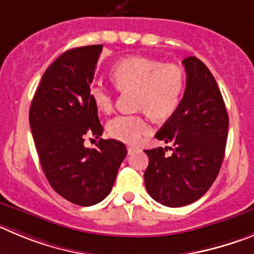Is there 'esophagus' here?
I'll return each instance as SVG.
<instances>
[{"mask_svg": "<svg viewBox=\"0 0 254 254\" xmlns=\"http://www.w3.org/2000/svg\"><path fill=\"white\" fill-rule=\"evenodd\" d=\"M136 150H138V148L134 147V145H127V153H129V154L136 152Z\"/></svg>", "mask_w": 254, "mask_h": 254, "instance_id": "obj_1", "label": "esophagus"}]
</instances>
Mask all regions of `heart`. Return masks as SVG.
Returning a JSON list of instances; mask_svg holds the SVG:
<instances>
[{
  "label": "heart",
  "mask_w": 254,
  "mask_h": 254,
  "mask_svg": "<svg viewBox=\"0 0 254 254\" xmlns=\"http://www.w3.org/2000/svg\"><path fill=\"white\" fill-rule=\"evenodd\" d=\"M116 87L122 91H135V106L155 119L170 118L181 101L185 90L184 70L175 64L145 57H129L118 62L111 70ZM90 99L96 109L110 114L114 109V93L102 82L90 86ZM111 138L124 143H136L150 132V125L143 115H119L107 124Z\"/></svg>",
  "instance_id": "heart-1"
}]
</instances>
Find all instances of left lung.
<instances>
[{"label": "left lung", "mask_w": 254, "mask_h": 254, "mask_svg": "<svg viewBox=\"0 0 254 254\" xmlns=\"http://www.w3.org/2000/svg\"><path fill=\"white\" fill-rule=\"evenodd\" d=\"M186 69L184 97L155 138L171 143L144 150L149 163L144 172L147 191L168 207L192 204L218 177L225 154L229 118L223 96L209 68L196 57L182 61Z\"/></svg>", "instance_id": "8db88e82"}]
</instances>
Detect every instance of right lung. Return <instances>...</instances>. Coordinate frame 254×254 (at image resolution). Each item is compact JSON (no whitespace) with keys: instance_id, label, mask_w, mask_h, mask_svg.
Wrapping results in <instances>:
<instances>
[{"instance_id":"right-lung-1","label":"right lung","mask_w":254,"mask_h":254,"mask_svg":"<svg viewBox=\"0 0 254 254\" xmlns=\"http://www.w3.org/2000/svg\"><path fill=\"white\" fill-rule=\"evenodd\" d=\"M101 52L102 45H88L58 57L43 74L29 113L45 177L56 192L79 206L111 192L127 153L115 139H100L96 149L83 145L86 138L104 132L88 93Z\"/></svg>"}]
</instances>
